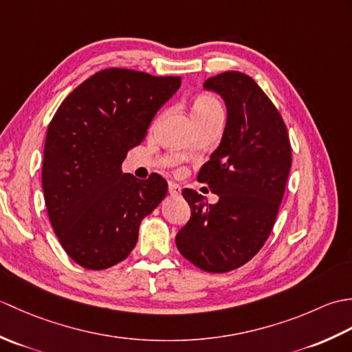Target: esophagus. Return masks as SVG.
I'll return each instance as SVG.
<instances>
[{
    "mask_svg": "<svg viewBox=\"0 0 352 352\" xmlns=\"http://www.w3.org/2000/svg\"><path fill=\"white\" fill-rule=\"evenodd\" d=\"M182 192V186L177 184L174 182H169V193L170 195H178Z\"/></svg>",
    "mask_w": 352,
    "mask_h": 352,
    "instance_id": "1",
    "label": "esophagus"
}]
</instances>
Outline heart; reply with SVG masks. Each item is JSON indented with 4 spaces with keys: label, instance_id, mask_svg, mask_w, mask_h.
Segmentation results:
<instances>
[{
    "label": "heart",
    "instance_id": "heart-1",
    "mask_svg": "<svg viewBox=\"0 0 352 352\" xmlns=\"http://www.w3.org/2000/svg\"><path fill=\"white\" fill-rule=\"evenodd\" d=\"M216 113H222L221 104L210 95H198L192 104L193 119H206Z\"/></svg>",
    "mask_w": 352,
    "mask_h": 352
}]
</instances>
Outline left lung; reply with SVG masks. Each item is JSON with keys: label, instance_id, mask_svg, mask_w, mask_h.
Listing matches in <instances>:
<instances>
[{"label": "left lung", "instance_id": "8db88e82", "mask_svg": "<svg viewBox=\"0 0 352 352\" xmlns=\"http://www.w3.org/2000/svg\"><path fill=\"white\" fill-rule=\"evenodd\" d=\"M204 89L226 102L219 146L199 169L198 182L219 197L208 204L184 189L190 219L178 231V251L207 272H228L250 261L274 227L292 166L287 129L278 110L246 74L228 71Z\"/></svg>", "mask_w": 352, "mask_h": 352}]
</instances>
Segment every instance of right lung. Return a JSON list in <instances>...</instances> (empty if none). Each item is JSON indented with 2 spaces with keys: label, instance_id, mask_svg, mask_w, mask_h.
Segmentation results:
<instances>
[{
  "label": "right lung",
  "instance_id": "add662e5",
  "mask_svg": "<svg viewBox=\"0 0 352 352\" xmlns=\"http://www.w3.org/2000/svg\"><path fill=\"white\" fill-rule=\"evenodd\" d=\"M180 86V77L102 69L57 109L45 140L42 189L52 230L80 266L101 271L129 257L140 222L166 197L163 177L138 180L121 166Z\"/></svg>",
  "mask_w": 352,
  "mask_h": 352
}]
</instances>
